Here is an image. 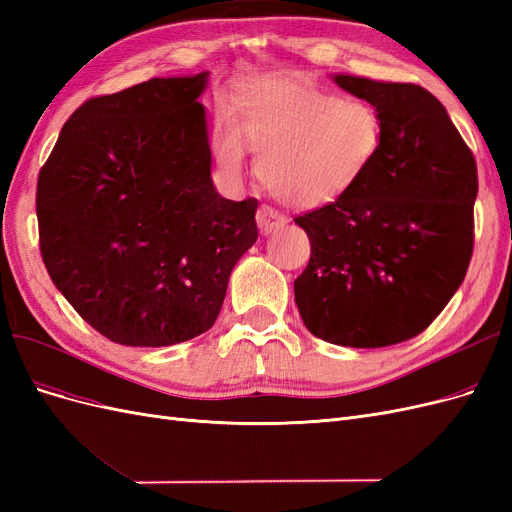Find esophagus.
<instances>
[{"label":"esophagus","mask_w":512,"mask_h":512,"mask_svg":"<svg viewBox=\"0 0 512 512\" xmlns=\"http://www.w3.org/2000/svg\"><path fill=\"white\" fill-rule=\"evenodd\" d=\"M256 220H258L260 232H265V235H269V232H273V230H277V228H282V226L288 222V218H286V215H284L282 211H277V209H273V207H269V205H262V207L258 209Z\"/></svg>","instance_id":"esophagus-1"}]
</instances>
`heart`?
Masks as SVG:
<instances>
[{"label":"heart","mask_w":512,"mask_h":512,"mask_svg":"<svg viewBox=\"0 0 512 512\" xmlns=\"http://www.w3.org/2000/svg\"><path fill=\"white\" fill-rule=\"evenodd\" d=\"M384 145V121L363 98H342L303 74L262 76L222 113L213 153L222 173L243 175L247 149L258 175L282 203L314 209L337 203L363 181Z\"/></svg>","instance_id":"obj_1"}]
</instances>
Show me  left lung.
Listing matches in <instances>:
<instances>
[{"mask_svg": "<svg viewBox=\"0 0 512 512\" xmlns=\"http://www.w3.org/2000/svg\"><path fill=\"white\" fill-rule=\"evenodd\" d=\"M333 81L378 108L384 145L350 194L294 218L312 243L294 301L324 342L384 348L423 333L468 273L476 162L421 85Z\"/></svg>", "mask_w": 512, "mask_h": 512, "instance_id": "8db88e82", "label": "left lung"}]
</instances>
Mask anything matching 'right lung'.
Segmentation results:
<instances>
[{
  "label": "right lung",
  "mask_w": 512,
  "mask_h": 512,
  "mask_svg": "<svg viewBox=\"0 0 512 512\" xmlns=\"http://www.w3.org/2000/svg\"><path fill=\"white\" fill-rule=\"evenodd\" d=\"M209 72L91 98L38 175L40 252L53 284L121 346L188 342L218 318L230 271L258 239L256 198L218 194Z\"/></svg>",
  "instance_id": "1"
}]
</instances>
